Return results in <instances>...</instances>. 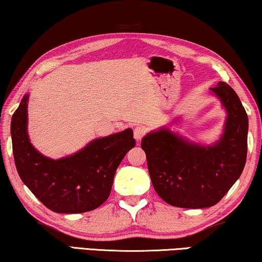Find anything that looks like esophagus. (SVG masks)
Listing matches in <instances>:
<instances>
[{
    "label": "esophagus",
    "instance_id": "34e87169",
    "mask_svg": "<svg viewBox=\"0 0 262 262\" xmlns=\"http://www.w3.org/2000/svg\"><path fill=\"white\" fill-rule=\"evenodd\" d=\"M146 134H147V129L144 127L138 126L134 128V138H135V140H138V141H141V139Z\"/></svg>",
    "mask_w": 262,
    "mask_h": 262
}]
</instances>
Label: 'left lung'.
<instances>
[{"label":"left lung","instance_id":"left-lung-1","mask_svg":"<svg viewBox=\"0 0 262 262\" xmlns=\"http://www.w3.org/2000/svg\"><path fill=\"white\" fill-rule=\"evenodd\" d=\"M210 91L220 97L228 113L225 134L215 146L189 143L168 129L150 133L142 139L155 192L171 206L207 208L216 205L244 170L247 113L226 82H219Z\"/></svg>","mask_w":262,"mask_h":262}]
</instances>
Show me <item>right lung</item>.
I'll use <instances>...</instances> for the list:
<instances>
[{"label": "right lung", "mask_w": 262, "mask_h": 262, "mask_svg": "<svg viewBox=\"0 0 262 262\" xmlns=\"http://www.w3.org/2000/svg\"><path fill=\"white\" fill-rule=\"evenodd\" d=\"M27 101L11 118V140L17 173L30 192L55 213L96 209L111 194L115 171L135 147L133 130L97 139L69 158L50 160L35 149L27 134Z\"/></svg>", "instance_id": "1"}]
</instances>
